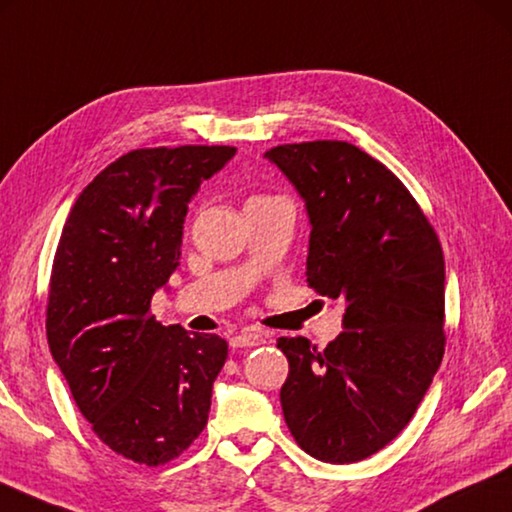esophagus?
Wrapping results in <instances>:
<instances>
[{"instance_id":"esophagus-1","label":"esophagus","mask_w":512,"mask_h":512,"mask_svg":"<svg viewBox=\"0 0 512 512\" xmlns=\"http://www.w3.org/2000/svg\"><path fill=\"white\" fill-rule=\"evenodd\" d=\"M264 345V336L259 331H241L237 336L230 338V347H259Z\"/></svg>"}]
</instances>
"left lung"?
<instances>
[{
	"label": "left lung",
	"instance_id": "left-lung-1",
	"mask_svg": "<svg viewBox=\"0 0 512 512\" xmlns=\"http://www.w3.org/2000/svg\"><path fill=\"white\" fill-rule=\"evenodd\" d=\"M266 159L309 212L306 282L345 304V331L324 351L277 340L284 421L311 457L356 463L403 432L443 360L441 241L401 179L356 145H277Z\"/></svg>",
	"mask_w": 512,
	"mask_h": 512
}]
</instances>
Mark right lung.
<instances>
[{
    "mask_svg": "<svg viewBox=\"0 0 512 512\" xmlns=\"http://www.w3.org/2000/svg\"><path fill=\"white\" fill-rule=\"evenodd\" d=\"M235 152L181 145L123 154L80 192L53 257V360L98 439L150 468L181 457L203 432L228 358L224 338L163 327L150 302L179 266L192 194Z\"/></svg>",
    "mask_w": 512,
    "mask_h": 512,
    "instance_id": "obj_1",
    "label": "right lung"
}]
</instances>
